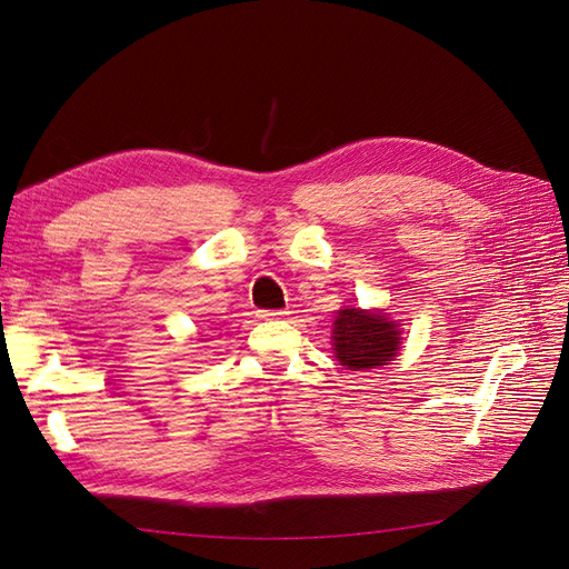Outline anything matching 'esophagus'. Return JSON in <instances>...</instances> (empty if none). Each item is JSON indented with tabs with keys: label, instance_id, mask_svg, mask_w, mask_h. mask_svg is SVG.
Returning a JSON list of instances; mask_svg holds the SVG:
<instances>
[{
	"label": "esophagus",
	"instance_id": "34e87169",
	"mask_svg": "<svg viewBox=\"0 0 569 569\" xmlns=\"http://www.w3.org/2000/svg\"><path fill=\"white\" fill-rule=\"evenodd\" d=\"M282 316H287V313L284 311H258V318H263V320H278Z\"/></svg>",
	"mask_w": 569,
	"mask_h": 569
}]
</instances>
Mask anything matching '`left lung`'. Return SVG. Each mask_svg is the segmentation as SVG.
I'll list each match as a JSON object with an SVG mask.
<instances>
[{"label":"left lung","instance_id":"left-lung-1","mask_svg":"<svg viewBox=\"0 0 569 569\" xmlns=\"http://www.w3.org/2000/svg\"><path fill=\"white\" fill-rule=\"evenodd\" d=\"M332 347L347 370L387 366L401 351V327L385 311L341 308L332 325Z\"/></svg>","mask_w":569,"mask_h":569}]
</instances>
